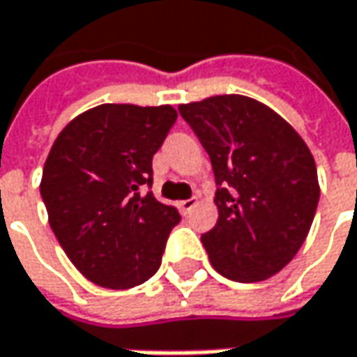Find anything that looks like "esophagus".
Wrapping results in <instances>:
<instances>
[{
	"mask_svg": "<svg viewBox=\"0 0 357 357\" xmlns=\"http://www.w3.org/2000/svg\"><path fill=\"white\" fill-rule=\"evenodd\" d=\"M198 204V198H190V199H181L178 204V208L183 212V214H190L192 212V208Z\"/></svg>",
	"mask_w": 357,
	"mask_h": 357,
	"instance_id": "obj_1",
	"label": "esophagus"
}]
</instances>
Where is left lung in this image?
<instances>
[{
  "label": "left lung",
  "instance_id": "left-lung-1",
  "mask_svg": "<svg viewBox=\"0 0 357 357\" xmlns=\"http://www.w3.org/2000/svg\"><path fill=\"white\" fill-rule=\"evenodd\" d=\"M208 151L218 222L202 234L212 266L257 283L293 261L319 202L317 167L301 135L250 96L218 95L179 105Z\"/></svg>",
  "mask_w": 357,
  "mask_h": 357
}]
</instances>
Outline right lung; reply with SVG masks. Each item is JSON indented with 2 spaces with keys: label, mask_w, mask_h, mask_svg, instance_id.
<instances>
[{
  "label": "right lung",
  "mask_w": 357,
  "mask_h": 357,
  "mask_svg": "<svg viewBox=\"0 0 357 357\" xmlns=\"http://www.w3.org/2000/svg\"><path fill=\"white\" fill-rule=\"evenodd\" d=\"M178 113L172 105H98L60 131L40 194L66 257L105 289H131L158 273L178 210L141 196L151 159Z\"/></svg>",
  "instance_id": "1"
}]
</instances>
